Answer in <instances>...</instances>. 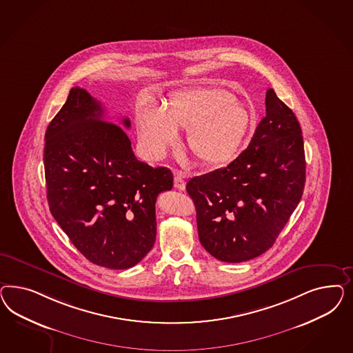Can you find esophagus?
<instances>
[{
    "label": "esophagus",
    "instance_id": "esophagus-1",
    "mask_svg": "<svg viewBox=\"0 0 353 353\" xmlns=\"http://www.w3.org/2000/svg\"><path fill=\"white\" fill-rule=\"evenodd\" d=\"M185 186H186V182L183 180L181 172H176L174 173V188L179 190H185Z\"/></svg>",
    "mask_w": 353,
    "mask_h": 353
}]
</instances>
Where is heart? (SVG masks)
<instances>
[{
	"instance_id": "heart-1",
	"label": "heart",
	"mask_w": 353,
	"mask_h": 353,
	"mask_svg": "<svg viewBox=\"0 0 353 353\" xmlns=\"http://www.w3.org/2000/svg\"><path fill=\"white\" fill-rule=\"evenodd\" d=\"M251 125L250 110L221 88H186L172 93L167 107L143 103L137 111L139 139L150 157L174 146L182 128L192 154L210 165L233 161Z\"/></svg>"
}]
</instances>
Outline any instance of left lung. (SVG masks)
Listing matches in <instances>:
<instances>
[{
	"mask_svg": "<svg viewBox=\"0 0 353 353\" xmlns=\"http://www.w3.org/2000/svg\"><path fill=\"white\" fill-rule=\"evenodd\" d=\"M265 107L246 150L224 168L186 183L199 241L225 263L251 260L273 246L304 190L299 121L273 89L267 90Z\"/></svg>",
	"mask_w": 353,
	"mask_h": 353,
	"instance_id": "1",
	"label": "left lung"
}]
</instances>
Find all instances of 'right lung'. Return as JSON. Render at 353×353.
I'll list each match as a JSON object with an SVG mask.
<instances>
[{
  "label": "right lung",
  "mask_w": 353,
  "mask_h": 353,
  "mask_svg": "<svg viewBox=\"0 0 353 353\" xmlns=\"http://www.w3.org/2000/svg\"><path fill=\"white\" fill-rule=\"evenodd\" d=\"M121 124L129 128L128 118ZM43 167L50 212L93 264L128 269L157 236L155 202L171 190L172 172L139 161L125 130L75 86L45 133Z\"/></svg>",
  "instance_id": "right-lung-1"
}]
</instances>
